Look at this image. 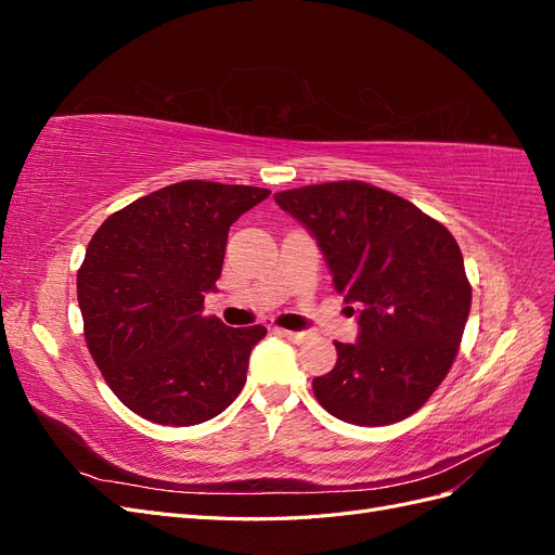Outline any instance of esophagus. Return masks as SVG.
Instances as JSON below:
<instances>
[{
  "mask_svg": "<svg viewBox=\"0 0 555 555\" xmlns=\"http://www.w3.org/2000/svg\"><path fill=\"white\" fill-rule=\"evenodd\" d=\"M278 335H282V338H287L292 343H304L308 340V333H298V331H287V328H275Z\"/></svg>",
  "mask_w": 555,
  "mask_h": 555,
  "instance_id": "esophagus-1",
  "label": "esophagus"
}]
</instances>
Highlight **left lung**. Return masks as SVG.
<instances>
[{"instance_id":"obj_1","label":"left lung","mask_w":555,"mask_h":555,"mask_svg":"<svg viewBox=\"0 0 555 555\" xmlns=\"http://www.w3.org/2000/svg\"><path fill=\"white\" fill-rule=\"evenodd\" d=\"M275 204L306 224L335 292L359 308V340L335 343V367L312 379L319 405L357 426L402 422L459 354L473 287L456 238L410 201L361 180L278 192Z\"/></svg>"}]
</instances>
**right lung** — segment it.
<instances>
[{
	"mask_svg": "<svg viewBox=\"0 0 555 555\" xmlns=\"http://www.w3.org/2000/svg\"><path fill=\"white\" fill-rule=\"evenodd\" d=\"M268 194L184 180L96 229L78 271V306L92 359L133 414L194 426L238 398L266 328L204 317V298L222 275L229 227Z\"/></svg>",
	"mask_w": 555,
	"mask_h": 555,
	"instance_id": "obj_1",
	"label": "right lung"
}]
</instances>
